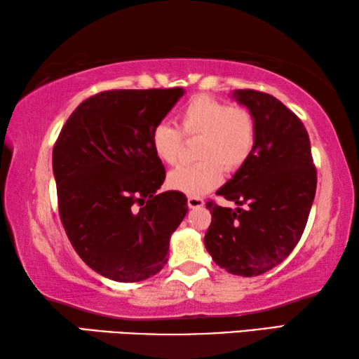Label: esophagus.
Segmentation results:
<instances>
[{
    "label": "esophagus",
    "instance_id": "34e87169",
    "mask_svg": "<svg viewBox=\"0 0 359 359\" xmlns=\"http://www.w3.org/2000/svg\"><path fill=\"white\" fill-rule=\"evenodd\" d=\"M188 208L190 209H198V208H203L204 205V199L203 198H198V196H188Z\"/></svg>",
    "mask_w": 359,
    "mask_h": 359
}]
</instances>
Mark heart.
Returning <instances> with one entry per match:
<instances>
[{
  "instance_id": "1",
  "label": "heart",
  "mask_w": 359,
  "mask_h": 359,
  "mask_svg": "<svg viewBox=\"0 0 359 359\" xmlns=\"http://www.w3.org/2000/svg\"><path fill=\"white\" fill-rule=\"evenodd\" d=\"M179 126L160 121L150 135L155 156L165 165H175L182 154L184 135L198 139L193 165H182L168 175V185L188 196L210 191L223 179V169L234 172L252 156L257 142L255 118L241 106H229L210 96H196L182 107Z\"/></svg>"
}]
</instances>
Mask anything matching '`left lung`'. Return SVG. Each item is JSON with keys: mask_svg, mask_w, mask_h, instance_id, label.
I'll list each match as a JSON object with an SVG mask.
<instances>
[{"mask_svg": "<svg viewBox=\"0 0 359 359\" xmlns=\"http://www.w3.org/2000/svg\"><path fill=\"white\" fill-rule=\"evenodd\" d=\"M233 98L253 115L257 142L245 165L217 191L238 208L205 204L212 222L204 244L223 269L253 277L280 264L299 242L317 169L306 126L283 102L257 90H236Z\"/></svg>", "mask_w": 359, "mask_h": 359, "instance_id": "8db88e82", "label": "left lung"}]
</instances>
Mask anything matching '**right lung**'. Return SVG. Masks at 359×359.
<instances>
[{
  "instance_id": "obj_1",
  "label": "right lung",
  "mask_w": 359,
  "mask_h": 359,
  "mask_svg": "<svg viewBox=\"0 0 359 359\" xmlns=\"http://www.w3.org/2000/svg\"><path fill=\"white\" fill-rule=\"evenodd\" d=\"M184 90H109L77 106L53 147L58 210L85 264L115 282H141L168 263L169 239L188 212L180 191L158 193L166 171L154 126Z\"/></svg>"
}]
</instances>
